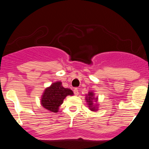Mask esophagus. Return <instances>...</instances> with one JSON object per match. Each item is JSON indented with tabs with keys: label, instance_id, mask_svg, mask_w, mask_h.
<instances>
[{
	"label": "esophagus",
	"instance_id": "esophagus-1",
	"mask_svg": "<svg viewBox=\"0 0 149 149\" xmlns=\"http://www.w3.org/2000/svg\"><path fill=\"white\" fill-rule=\"evenodd\" d=\"M73 92H74L75 95H78V93H79V92H78V88H74V90H73Z\"/></svg>",
	"mask_w": 149,
	"mask_h": 149
}]
</instances>
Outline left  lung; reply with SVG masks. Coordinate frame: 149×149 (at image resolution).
<instances>
[{"label":"left lung","instance_id":"obj_1","mask_svg":"<svg viewBox=\"0 0 149 149\" xmlns=\"http://www.w3.org/2000/svg\"><path fill=\"white\" fill-rule=\"evenodd\" d=\"M94 94L92 93V92H89L88 94V97H87L88 98H86V100L87 102H88V105H89V107L90 108V109H91V111H95V107H93L92 106H93V103H92V100H94Z\"/></svg>","mask_w":149,"mask_h":149}]
</instances>
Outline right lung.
Listing matches in <instances>:
<instances>
[{
    "label": "right lung",
    "mask_w": 149,
    "mask_h": 149,
    "mask_svg": "<svg viewBox=\"0 0 149 149\" xmlns=\"http://www.w3.org/2000/svg\"><path fill=\"white\" fill-rule=\"evenodd\" d=\"M67 95H73L72 90L64 88L61 85V82H56L45 90L42 97L41 104L47 110L56 113Z\"/></svg>",
    "instance_id": "1"
}]
</instances>
